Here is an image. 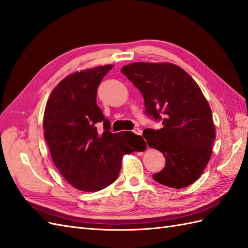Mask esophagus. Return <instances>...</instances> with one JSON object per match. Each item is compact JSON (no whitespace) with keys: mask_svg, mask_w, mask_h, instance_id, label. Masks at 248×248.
<instances>
[{"mask_svg":"<svg viewBox=\"0 0 248 248\" xmlns=\"http://www.w3.org/2000/svg\"><path fill=\"white\" fill-rule=\"evenodd\" d=\"M132 132L136 135H139V136H142V130L140 128H135L134 130H132Z\"/></svg>","mask_w":248,"mask_h":248,"instance_id":"34e87169","label":"esophagus"}]
</instances>
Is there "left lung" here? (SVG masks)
Returning <instances> with one entry per match:
<instances>
[{"label": "left lung", "mask_w": 248, "mask_h": 248, "mask_svg": "<svg viewBox=\"0 0 248 248\" xmlns=\"http://www.w3.org/2000/svg\"><path fill=\"white\" fill-rule=\"evenodd\" d=\"M140 90L145 112L163 128L143 131L148 146L166 159L156 182L184 188L200 178L213 153L216 128L210 106L187 72L171 63L137 62L121 69Z\"/></svg>", "instance_id": "1"}]
</instances>
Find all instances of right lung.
Masks as SVG:
<instances>
[{"label": "right lung", "instance_id": "right-lung-1", "mask_svg": "<svg viewBox=\"0 0 248 248\" xmlns=\"http://www.w3.org/2000/svg\"><path fill=\"white\" fill-rule=\"evenodd\" d=\"M113 65L77 71L54 87L47 100L43 128L54 165L82 191H98L119 177L124 155L141 152L145 143L131 131L112 134L96 105V90ZM104 123L99 134L96 126Z\"/></svg>", "mask_w": 248, "mask_h": 248}]
</instances>
